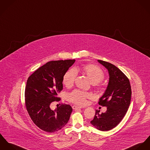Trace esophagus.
<instances>
[{
    "instance_id": "esophagus-1",
    "label": "esophagus",
    "mask_w": 150,
    "mask_h": 150,
    "mask_svg": "<svg viewBox=\"0 0 150 150\" xmlns=\"http://www.w3.org/2000/svg\"><path fill=\"white\" fill-rule=\"evenodd\" d=\"M81 108H82L81 106H76V105L72 106L73 109H81Z\"/></svg>"
}]
</instances>
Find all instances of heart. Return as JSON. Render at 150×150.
Returning a JSON list of instances; mask_svg holds the SVG:
<instances>
[{
	"mask_svg": "<svg viewBox=\"0 0 150 150\" xmlns=\"http://www.w3.org/2000/svg\"><path fill=\"white\" fill-rule=\"evenodd\" d=\"M81 70L89 78L94 85L97 86L104 78L105 75L100 67L92 64H87L81 67ZM77 69L71 68L65 73L63 76V83L67 87H71L75 82L77 75ZM91 98V94L89 93L74 90L67 95V100L75 104L84 105L87 99Z\"/></svg>",
	"mask_w": 150,
	"mask_h": 150,
	"instance_id": "1",
	"label": "heart"
}]
</instances>
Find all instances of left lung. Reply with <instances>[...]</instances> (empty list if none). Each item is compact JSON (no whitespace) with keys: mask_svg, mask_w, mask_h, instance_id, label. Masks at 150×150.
I'll return each mask as SVG.
<instances>
[{"mask_svg":"<svg viewBox=\"0 0 150 150\" xmlns=\"http://www.w3.org/2000/svg\"><path fill=\"white\" fill-rule=\"evenodd\" d=\"M98 61L109 74L108 86L98 102L100 106L107 107V110L100 113L96 110L90 122L97 129L107 131L116 127L125 115L131 102V87L129 79L119 68L110 63Z\"/></svg>","mask_w":150,"mask_h":150,"instance_id":"8db88e82","label":"left lung"}]
</instances>
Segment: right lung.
Segmentation results:
<instances>
[{
  "label": "right lung",
  "mask_w": 150,
  "mask_h": 150,
  "mask_svg": "<svg viewBox=\"0 0 150 150\" xmlns=\"http://www.w3.org/2000/svg\"><path fill=\"white\" fill-rule=\"evenodd\" d=\"M75 60L50 61L38 68L28 78L25 91V106L34 123L41 129L52 133L67 124L72 109L62 104L55 110L51 103L59 101L63 76Z\"/></svg>",
  "instance_id": "add662e5"
}]
</instances>
